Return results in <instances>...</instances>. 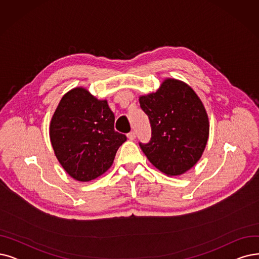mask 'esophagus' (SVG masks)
<instances>
[{"mask_svg":"<svg viewBox=\"0 0 259 259\" xmlns=\"http://www.w3.org/2000/svg\"><path fill=\"white\" fill-rule=\"evenodd\" d=\"M127 138H128L130 140H134V139L136 138V133H135V132L128 133V134H127Z\"/></svg>","mask_w":259,"mask_h":259,"instance_id":"34e87169","label":"esophagus"}]
</instances>
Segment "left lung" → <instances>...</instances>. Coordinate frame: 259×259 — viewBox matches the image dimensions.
Segmentation results:
<instances>
[{
    "label": "left lung",
    "instance_id": "left-lung-1",
    "mask_svg": "<svg viewBox=\"0 0 259 259\" xmlns=\"http://www.w3.org/2000/svg\"><path fill=\"white\" fill-rule=\"evenodd\" d=\"M139 103L152 128L151 140L139 143L150 162L168 177L190 170L209 136L208 116L198 95L184 81L167 78Z\"/></svg>",
    "mask_w": 259,
    "mask_h": 259
}]
</instances>
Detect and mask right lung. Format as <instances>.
Masks as SVG:
<instances>
[{"instance_id":"right-lung-1","label":"right lung","mask_w":259,"mask_h":259,"mask_svg":"<svg viewBox=\"0 0 259 259\" xmlns=\"http://www.w3.org/2000/svg\"><path fill=\"white\" fill-rule=\"evenodd\" d=\"M115 116L106 100L81 87L61 98L50 124V139L65 171L78 182L105 173L126 136L115 131Z\"/></svg>"}]
</instances>
